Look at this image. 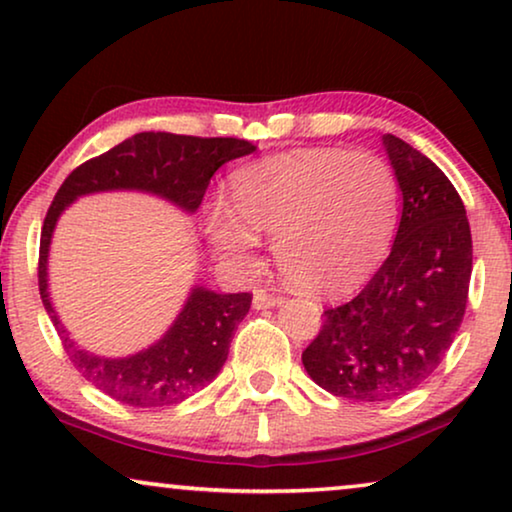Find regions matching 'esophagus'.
I'll return each mask as SVG.
<instances>
[{
  "label": "esophagus",
  "instance_id": "34e87169",
  "mask_svg": "<svg viewBox=\"0 0 512 512\" xmlns=\"http://www.w3.org/2000/svg\"><path fill=\"white\" fill-rule=\"evenodd\" d=\"M282 303H284V298L275 296V293H270V291L258 289L254 293V310H270V307H277Z\"/></svg>",
  "mask_w": 512,
  "mask_h": 512
}]
</instances>
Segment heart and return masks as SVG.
Instances as JSON below:
<instances>
[{"mask_svg":"<svg viewBox=\"0 0 512 512\" xmlns=\"http://www.w3.org/2000/svg\"><path fill=\"white\" fill-rule=\"evenodd\" d=\"M233 207L205 212L207 237L228 263L249 265L258 235L291 284L335 293L373 272L398 221V181L370 151L298 149L249 163L230 177Z\"/></svg>","mask_w":512,"mask_h":512,"instance_id":"obj_1","label":"heart"}]
</instances>
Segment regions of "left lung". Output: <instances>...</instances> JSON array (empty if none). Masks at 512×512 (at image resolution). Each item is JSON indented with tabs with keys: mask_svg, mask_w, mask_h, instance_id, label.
I'll list each match as a JSON object with an SVG mask.
<instances>
[{
	"mask_svg": "<svg viewBox=\"0 0 512 512\" xmlns=\"http://www.w3.org/2000/svg\"><path fill=\"white\" fill-rule=\"evenodd\" d=\"M382 144L403 195L394 247L359 296L324 310L303 352L321 389L361 403L408 394L440 366L473 270L471 226L452 181L403 139L384 135Z\"/></svg>",
	"mask_w": 512,
	"mask_h": 512,
	"instance_id": "left-lung-1",
	"label": "left lung"
}]
</instances>
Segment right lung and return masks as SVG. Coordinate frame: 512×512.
I'll return each instance as SVG.
<instances>
[{
    "label": "right lung",
    "instance_id": "1",
    "mask_svg": "<svg viewBox=\"0 0 512 512\" xmlns=\"http://www.w3.org/2000/svg\"><path fill=\"white\" fill-rule=\"evenodd\" d=\"M254 151V144L235 137L139 132L76 167L55 193L39 242L41 303L69 361L102 394L132 408H163L198 394L226 363L235 328L251 307V293H216L195 286L174 324L149 349L123 359L90 354L69 338L48 296V249L60 214L81 195L102 191L153 193L193 214L214 172L228 160Z\"/></svg>",
    "mask_w": 512,
    "mask_h": 512
}]
</instances>
